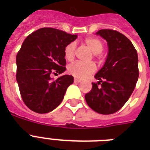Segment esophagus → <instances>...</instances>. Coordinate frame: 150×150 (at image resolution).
Instances as JSON below:
<instances>
[{"label": "esophagus", "instance_id": "34e87169", "mask_svg": "<svg viewBox=\"0 0 150 150\" xmlns=\"http://www.w3.org/2000/svg\"><path fill=\"white\" fill-rule=\"evenodd\" d=\"M74 81H75V82H80L81 81H82V79H78V78H75V79H74Z\"/></svg>", "mask_w": 150, "mask_h": 150}]
</instances>
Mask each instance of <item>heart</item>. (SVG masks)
I'll return each mask as SVG.
<instances>
[{"label":"heart","instance_id":"b5f03b06","mask_svg":"<svg viewBox=\"0 0 150 150\" xmlns=\"http://www.w3.org/2000/svg\"><path fill=\"white\" fill-rule=\"evenodd\" d=\"M84 43L89 47V49L95 55L100 54L103 50V43L100 39L96 37H87L84 40ZM76 45L74 42L68 43L66 45L64 50V57L68 61H71L75 57ZM68 72L71 75L79 79L89 76L96 71V65L93 62L89 63H82L80 61H77L71 64L68 66Z\"/></svg>","mask_w":150,"mask_h":150}]
</instances>
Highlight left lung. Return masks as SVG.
Wrapping results in <instances>:
<instances>
[{
	"mask_svg": "<svg viewBox=\"0 0 150 150\" xmlns=\"http://www.w3.org/2000/svg\"><path fill=\"white\" fill-rule=\"evenodd\" d=\"M106 40L108 54L104 65L95 75L91 91L86 94L87 104L94 111L110 114L121 109L134 91L139 79L138 54L129 40L112 29L96 33Z\"/></svg>",
	"mask_w": 150,
	"mask_h": 150,
	"instance_id": "1",
	"label": "left lung"
}]
</instances>
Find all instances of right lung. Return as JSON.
Wrapping results in <instances>:
<instances>
[{"mask_svg": "<svg viewBox=\"0 0 150 150\" xmlns=\"http://www.w3.org/2000/svg\"><path fill=\"white\" fill-rule=\"evenodd\" d=\"M77 38L54 28H42L27 36L16 56V79L21 96L29 109L39 114L52 111L60 105L72 75L57 79L52 74L66 70L64 50Z\"/></svg>", "mask_w": 150, "mask_h": 150, "instance_id": "right-lung-1", "label": "right lung"}]
</instances>
